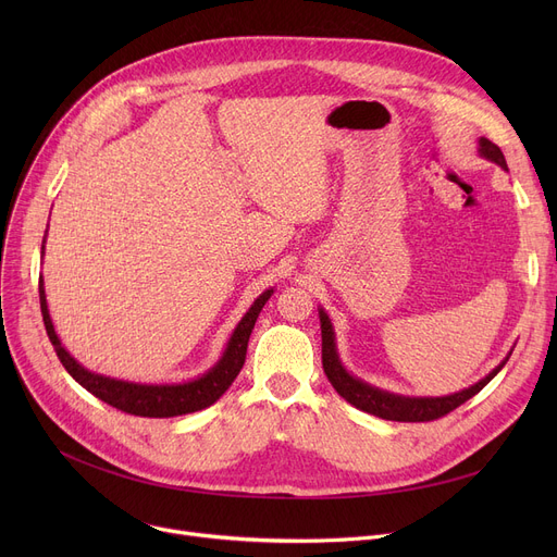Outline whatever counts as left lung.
<instances>
[{
	"label": "left lung",
	"instance_id": "1",
	"mask_svg": "<svg viewBox=\"0 0 557 557\" xmlns=\"http://www.w3.org/2000/svg\"><path fill=\"white\" fill-rule=\"evenodd\" d=\"M479 153L494 162L499 164L502 169L508 171V164H506V158L502 153L499 146H496L494 141L481 137L479 139ZM320 315V332H323V370L330 379V384L334 386V391L352 406L361 408V411L370 413V416H376L382 420H393V422H431V420H437L443 418L447 413H451L454 408H458L460 404H465L467 399H472L476 393H481L492 379L496 376V372H499L506 361L510 359V355L496 366L487 376H483L481 382H476L474 386L465 388L460 393H454V395H445V397H406V395H395V393H388V391H382L376 386H370L366 382H361V379L352 376L345 366L341 363L338 359V352H336V336H334V327H332V320L330 315L320 309L318 311Z\"/></svg>",
	"mask_w": 557,
	"mask_h": 557
}]
</instances>
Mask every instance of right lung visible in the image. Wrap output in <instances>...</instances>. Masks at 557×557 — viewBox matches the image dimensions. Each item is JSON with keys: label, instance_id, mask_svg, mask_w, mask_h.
Segmentation results:
<instances>
[{"label": "right lung", "instance_id": "add662e5", "mask_svg": "<svg viewBox=\"0 0 557 557\" xmlns=\"http://www.w3.org/2000/svg\"><path fill=\"white\" fill-rule=\"evenodd\" d=\"M45 250V246H42ZM273 296V288L263 290V294L250 305L246 315L242 318V323L234 327L225 352L219 359L214 368H210L202 376L191 379V382L185 384H133L124 382V379H110L103 374H95L87 368H83L74 357H70L67 349L63 347L61 338H58L53 323L49 318L47 309V296H45V286L40 277V309H42V320H45V330L47 336L55 349L58 359L65 366V370L76 379V382L101 401L120 408L124 413L139 416V418H175V416H187L194 411H202V408L212 406L230 386L237 374L244 368L246 361V349H248V338L252 334V327L257 323V315L261 307L269 302Z\"/></svg>", "mask_w": 557, "mask_h": 557}]
</instances>
